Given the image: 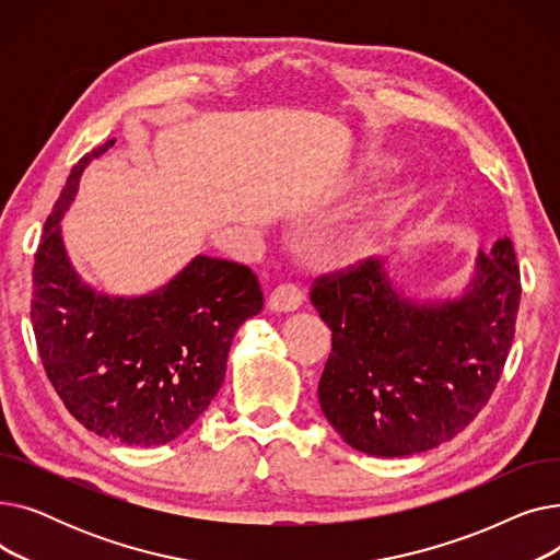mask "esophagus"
<instances>
[{"label": "esophagus", "instance_id": "1", "mask_svg": "<svg viewBox=\"0 0 560 560\" xmlns=\"http://www.w3.org/2000/svg\"><path fill=\"white\" fill-rule=\"evenodd\" d=\"M304 302V292L295 283H281L270 292L268 308L275 313H290L298 311Z\"/></svg>", "mask_w": 560, "mask_h": 560}]
</instances>
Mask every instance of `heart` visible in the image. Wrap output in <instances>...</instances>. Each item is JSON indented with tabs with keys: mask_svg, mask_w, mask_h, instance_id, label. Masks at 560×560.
Segmentation results:
<instances>
[{
	"mask_svg": "<svg viewBox=\"0 0 560 560\" xmlns=\"http://www.w3.org/2000/svg\"><path fill=\"white\" fill-rule=\"evenodd\" d=\"M361 241H363V235H359V233H354V235H351V238H349L351 245H359Z\"/></svg>",
	"mask_w": 560,
	"mask_h": 560,
	"instance_id": "obj_1",
	"label": "heart"
}]
</instances>
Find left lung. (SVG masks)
<instances>
[{"mask_svg": "<svg viewBox=\"0 0 560 560\" xmlns=\"http://www.w3.org/2000/svg\"><path fill=\"white\" fill-rule=\"evenodd\" d=\"M384 262L319 275L311 302L331 329L322 413L347 445L397 458L447 443L488 404L513 345L522 285L509 238L479 254L465 295L438 304L401 298Z\"/></svg>", "mask_w": 560, "mask_h": 560, "instance_id": "8db88e82", "label": "left lung"}]
</instances>
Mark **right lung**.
Segmentation results:
<instances>
[{
	"mask_svg": "<svg viewBox=\"0 0 560 560\" xmlns=\"http://www.w3.org/2000/svg\"><path fill=\"white\" fill-rule=\"evenodd\" d=\"M88 152L45 222L34 262L32 322L43 368L70 413L125 445H165L192 427L218 395L229 347L262 308L247 265L197 256L167 285L142 298H108L85 285L66 256L61 222Z\"/></svg>",
	"mask_w": 560,
	"mask_h": 560,
	"instance_id": "1",
	"label": "right lung"
}]
</instances>
